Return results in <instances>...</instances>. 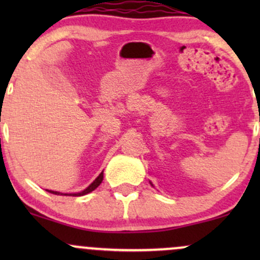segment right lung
Segmentation results:
<instances>
[{
    "mask_svg": "<svg viewBox=\"0 0 260 260\" xmlns=\"http://www.w3.org/2000/svg\"><path fill=\"white\" fill-rule=\"evenodd\" d=\"M103 178H104V171L101 172V174H100L99 176H98L96 178H95L94 182H92L91 184H89V187H86L84 190H82V192H79V193H71V194H62V193L55 192V190H49V189H46V190H47V192L52 193V194H57V196H76V197H78V196H85V194H88V193L92 192V190H94L95 188L99 187L101 182H103Z\"/></svg>",
    "mask_w": 260,
    "mask_h": 260,
    "instance_id": "right-lung-1",
    "label": "right lung"
}]
</instances>
